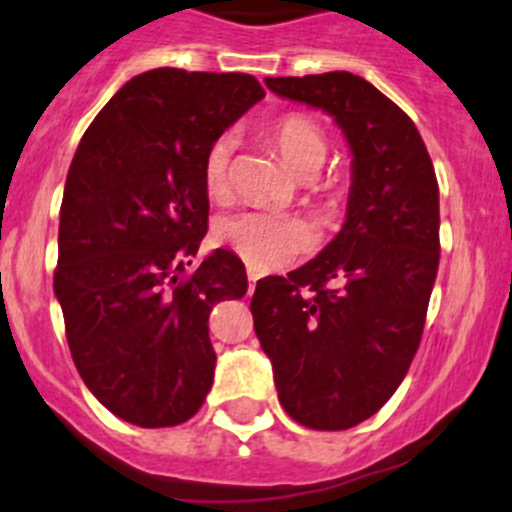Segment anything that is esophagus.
Here are the masks:
<instances>
[{
	"mask_svg": "<svg viewBox=\"0 0 512 512\" xmlns=\"http://www.w3.org/2000/svg\"><path fill=\"white\" fill-rule=\"evenodd\" d=\"M246 276H249V291H254V286L258 281V271L256 268H249V271H246Z\"/></svg>",
	"mask_w": 512,
	"mask_h": 512,
	"instance_id": "esophagus-1",
	"label": "esophagus"
}]
</instances>
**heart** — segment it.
<instances>
[{
  "label": "heart",
  "instance_id": "b5f03b06",
  "mask_svg": "<svg viewBox=\"0 0 512 512\" xmlns=\"http://www.w3.org/2000/svg\"><path fill=\"white\" fill-rule=\"evenodd\" d=\"M268 141L276 146L281 159L293 174H316L328 156V139L321 126L306 114H286L266 129ZM234 134L216 136L204 156V189L214 201H224L231 191V156H234ZM216 236L229 249L244 258L258 271H276L288 266L311 251L313 231L293 216L276 211H241L226 216L216 226Z\"/></svg>",
  "mask_w": 512,
  "mask_h": 512
}]
</instances>
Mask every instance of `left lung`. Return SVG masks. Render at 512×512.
<instances>
[{
    "label": "left lung",
    "instance_id": "8db88e82",
    "mask_svg": "<svg viewBox=\"0 0 512 512\" xmlns=\"http://www.w3.org/2000/svg\"><path fill=\"white\" fill-rule=\"evenodd\" d=\"M283 99L331 116L351 149L346 221L306 266L251 298L278 401L313 430L371 418L406 378L440 258L438 181L416 124L351 72L266 77Z\"/></svg>",
    "mask_w": 512,
    "mask_h": 512
}]
</instances>
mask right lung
<instances>
[{"mask_svg":"<svg viewBox=\"0 0 512 512\" xmlns=\"http://www.w3.org/2000/svg\"><path fill=\"white\" fill-rule=\"evenodd\" d=\"M266 91L251 74L151 69L77 146L59 211L54 293L74 366L121 421H189L214 383L211 308L249 288L241 258H191L209 229L204 156Z\"/></svg>","mask_w":512,"mask_h":512,"instance_id":"obj_1","label":"right lung"}]
</instances>
